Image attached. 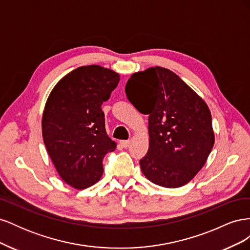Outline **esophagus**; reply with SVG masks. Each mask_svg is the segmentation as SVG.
Returning <instances> with one entry per match:
<instances>
[{
  "instance_id": "1",
  "label": "esophagus",
  "mask_w": 250,
  "mask_h": 250,
  "mask_svg": "<svg viewBox=\"0 0 250 250\" xmlns=\"http://www.w3.org/2000/svg\"><path fill=\"white\" fill-rule=\"evenodd\" d=\"M121 145H122L124 148H128L130 146V141L126 140V141H121Z\"/></svg>"
}]
</instances>
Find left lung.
<instances>
[{"label":"left lung","instance_id":"8db88e82","mask_svg":"<svg viewBox=\"0 0 250 250\" xmlns=\"http://www.w3.org/2000/svg\"><path fill=\"white\" fill-rule=\"evenodd\" d=\"M125 93L135 108L149 115V149L140 160L144 175L165 188L188 184L214 146L207 103L175 73L161 66L133 74Z\"/></svg>","mask_w":250,"mask_h":250}]
</instances>
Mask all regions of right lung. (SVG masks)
<instances>
[{
    "instance_id": "right-lung-1",
    "label": "right lung",
    "mask_w": 250,
    "mask_h": 250,
    "mask_svg": "<svg viewBox=\"0 0 250 250\" xmlns=\"http://www.w3.org/2000/svg\"><path fill=\"white\" fill-rule=\"evenodd\" d=\"M119 81V74L100 65L77 67L57 83L44 106L48 153L60 177L79 190L101 178L103 158L116 149L105 130L101 105Z\"/></svg>"
}]
</instances>
